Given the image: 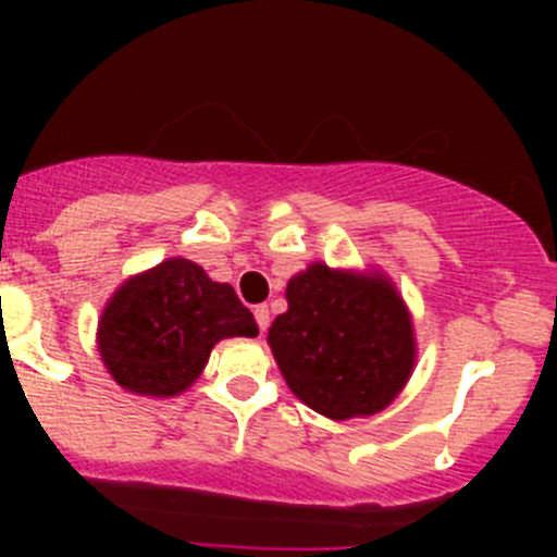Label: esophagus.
I'll return each instance as SVG.
<instances>
[{
    "instance_id": "esophagus-1",
    "label": "esophagus",
    "mask_w": 557,
    "mask_h": 557,
    "mask_svg": "<svg viewBox=\"0 0 557 557\" xmlns=\"http://www.w3.org/2000/svg\"><path fill=\"white\" fill-rule=\"evenodd\" d=\"M252 314H256V323H258V329L261 331H267L269 329V307L267 305H258L256 310H252Z\"/></svg>"
}]
</instances>
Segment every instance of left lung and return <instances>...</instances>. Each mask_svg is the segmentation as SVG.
I'll return each mask as SVG.
<instances>
[{"mask_svg":"<svg viewBox=\"0 0 557 557\" xmlns=\"http://www.w3.org/2000/svg\"><path fill=\"white\" fill-rule=\"evenodd\" d=\"M269 347L296 398L331 420L385 409L414 369L407 305L377 272L314 261L288 280Z\"/></svg>","mask_w":557,"mask_h":557,"instance_id":"1","label":"left lung"}]
</instances>
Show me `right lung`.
<instances>
[{
  "instance_id": "add662e5",
  "label": "right lung",
  "mask_w": 557,
  "mask_h": 557,
  "mask_svg": "<svg viewBox=\"0 0 557 557\" xmlns=\"http://www.w3.org/2000/svg\"><path fill=\"white\" fill-rule=\"evenodd\" d=\"M256 334L252 312L232 285L212 283L188 258H166L112 294L97 342L117 385L137 396L166 398L199 380L218 342Z\"/></svg>"
}]
</instances>
